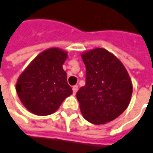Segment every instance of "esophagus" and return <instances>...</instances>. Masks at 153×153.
Segmentation results:
<instances>
[{
    "instance_id": "obj_1",
    "label": "esophagus",
    "mask_w": 153,
    "mask_h": 153,
    "mask_svg": "<svg viewBox=\"0 0 153 153\" xmlns=\"http://www.w3.org/2000/svg\"><path fill=\"white\" fill-rule=\"evenodd\" d=\"M77 91H78V86L75 85V86H74V87H73V92H74V95L76 94Z\"/></svg>"
}]
</instances>
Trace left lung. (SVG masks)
I'll return each mask as SVG.
<instances>
[{"label":"left lung","mask_w":153,"mask_h":153,"mask_svg":"<svg viewBox=\"0 0 153 153\" xmlns=\"http://www.w3.org/2000/svg\"><path fill=\"white\" fill-rule=\"evenodd\" d=\"M81 57L86 84L76 94L81 113L92 124H105L128 106L132 81L120 59L105 48H93L82 53Z\"/></svg>","instance_id":"8db88e82"}]
</instances>
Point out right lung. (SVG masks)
I'll return each mask as SVG.
<instances>
[{"mask_svg":"<svg viewBox=\"0 0 153 153\" xmlns=\"http://www.w3.org/2000/svg\"><path fill=\"white\" fill-rule=\"evenodd\" d=\"M67 52L58 48L39 54L20 74L16 84L17 96L29 111L39 116L54 113L73 94L63 65Z\"/></svg>","mask_w":153,"mask_h":153,"instance_id":"1","label":"right lung"}]
</instances>
